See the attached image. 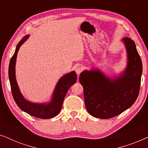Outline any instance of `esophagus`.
<instances>
[{"label":"esophagus","instance_id":"34e87169","mask_svg":"<svg viewBox=\"0 0 148 148\" xmlns=\"http://www.w3.org/2000/svg\"><path fill=\"white\" fill-rule=\"evenodd\" d=\"M82 67H80V66H77V67L76 69H75V72H76V73L78 75H79L81 73H82Z\"/></svg>","mask_w":148,"mask_h":148}]
</instances>
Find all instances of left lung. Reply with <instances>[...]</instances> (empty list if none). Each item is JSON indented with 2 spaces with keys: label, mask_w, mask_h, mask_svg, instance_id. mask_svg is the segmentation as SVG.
Wrapping results in <instances>:
<instances>
[{
  "label": "left lung",
  "mask_w": 148,
  "mask_h": 148,
  "mask_svg": "<svg viewBox=\"0 0 148 148\" xmlns=\"http://www.w3.org/2000/svg\"><path fill=\"white\" fill-rule=\"evenodd\" d=\"M122 42L127 62L119 75L109 77L95 68L80 73L86 109L96 118L107 119L120 114L134 104L139 95L143 69L141 58L134 41L124 38Z\"/></svg>",
  "instance_id": "8db88e82"
}]
</instances>
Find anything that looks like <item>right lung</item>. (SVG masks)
Returning a JSON list of instances; mask_svg holds the SVG:
<instances>
[{"mask_svg":"<svg viewBox=\"0 0 148 148\" xmlns=\"http://www.w3.org/2000/svg\"><path fill=\"white\" fill-rule=\"evenodd\" d=\"M29 35H26L22 38L16 47L15 53L10 60L9 66V78L11 84V92L13 98L17 106L24 112L37 118L48 119L56 116L61 110L64 97L71 86L77 81L76 73H68L59 79L52 93L51 100L48 102L35 103L26 100L22 95L18 86L15 75L16 60L20 47L29 38Z\"/></svg>","mask_w":148,"mask_h":148,"instance_id":"add662e5","label":"right lung"}]
</instances>
